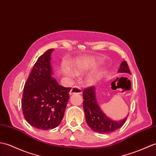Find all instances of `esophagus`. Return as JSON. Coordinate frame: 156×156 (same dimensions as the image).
Wrapping results in <instances>:
<instances>
[{
    "label": "esophagus",
    "mask_w": 156,
    "mask_h": 156,
    "mask_svg": "<svg viewBox=\"0 0 156 156\" xmlns=\"http://www.w3.org/2000/svg\"><path fill=\"white\" fill-rule=\"evenodd\" d=\"M82 89L78 86H74L72 88L70 92V94L72 95V94H82Z\"/></svg>",
    "instance_id": "obj_1"
}]
</instances>
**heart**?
Here are the masks:
<instances>
[{
  "instance_id": "1",
  "label": "heart",
  "mask_w": 156,
  "mask_h": 156,
  "mask_svg": "<svg viewBox=\"0 0 156 156\" xmlns=\"http://www.w3.org/2000/svg\"><path fill=\"white\" fill-rule=\"evenodd\" d=\"M96 65V62L94 61H80L78 62L75 65L74 67V72L76 75H81L84 74V72L88 71L90 70H92V68L94 67ZM64 71L68 76L71 78H73L74 76V74L69 68L67 67H64ZM98 74H94L90 76L87 80V82L89 84H93L94 83H95L97 80L98 79Z\"/></svg>"
}]
</instances>
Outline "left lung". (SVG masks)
I'll list each match as a JSON object with an SVG mask.
<instances>
[{
  "instance_id": "1",
  "label": "left lung",
  "mask_w": 156,
  "mask_h": 156,
  "mask_svg": "<svg viewBox=\"0 0 156 156\" xmlns=\"http://www.w3.org/2000/svg\"><path fill=\"white\" fill-rule=\"evenodd\" d=\"M119 72L129 73L131 72L126 61L122 62ZM83 108H84L86 121L93 131L98 133H108L120 128L124 124L128 117L122 121H114L108 118L100 110L95 96L94 86L88 87L83 91Z\"/></svg>"
}]
</instances>
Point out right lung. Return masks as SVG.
I'll return each instance as SVG.
<instances>
[{
    "mask_svg": "<svg viewBox=\"0 0 156 156\" xmlns=\"http://www.w3.org/2000/svg\"><path fill=\"white\" fill-rule=\"evenodd\" d=\"M49 49L40 56L24 86L21 105L24 117L34 128L50 129L64 117L71 88H64L52 76Z\"/></svg>",
    "mask_w": 156,
    "mask_h": 156,
    "instance_id": "1",
    "label": "right lung"
}]
</instances>
